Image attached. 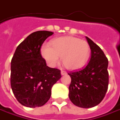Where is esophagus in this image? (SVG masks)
<instances>
[{
	"label": "esophagus",
	"instance_id": "34e87169",
	"mask_svg": "<svg viewBox=\"0 0 120 120\" xmlns=\"http://www.w3.org/2000/svg\"><path fill=\"white\" fill-rule=\"evenodd\" d=\"M61 75H66V72L64 71V70H61Z\"/></svg>",
	"mask_w": 120,
	"mask_h": 120
}]
</instances>
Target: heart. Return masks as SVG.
<instances>
[{
	"label": "heart",
	"instance_id": "1",
	"mask_svg": "<svg viewBox=\"0 0 120 120\" xmlns=\"http://www.w3.org/2000/svg\"><path fill=\"white\" fill-rule=\"evenodd\" d=\"M40 52L50 67L58 65L62 57V62L66 68L76 70L86 63L90 54V47L86 41L65 36L52 40L50 45L44 44Z\"/></svg>",
	"mask_w": 120,
	"mask_h": 120
}]
</instances>
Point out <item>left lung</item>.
Masks as SVG:
<instances>
[{
    "label": "left lung",
    "mask_w": 120,
    "mask_h": 120,
    "mask_svg": "<svg viewBox=\"0 0 120 120\" xmlns=\"http://www.w3.org/2000/svg\"><path fill=\"white\" fill-rule=\"evenodd\" d=\"M86 39L91 48V58L81 69L68 73L71 78L68 97L76 106L90 108L100 103L107 91L108 60L96 44L87 37Z\"/></svg>",
    "instance_id": "obj_1"
}]
</instances>
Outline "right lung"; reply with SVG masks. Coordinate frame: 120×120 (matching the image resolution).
I'll use <instances>...</instances> for the list:
<instances>
[{
	"mask_svg": "<svg viewBox=\"0 0 120 120\" xmlns=\"http://www.w3.org/2000/svg\"><path fill=\"white\" fill-rule=\"evenodd\" d=\"M53 34L48 31L31 34L17 46L11 60V89L25 107L44 105L50 99L52 87L61 78L60 70L48 67L40 53L43 43Z\"/></svg>",
	"mask_w": 120,
	"mask_h": 120,
	"instance_id": "right-lung-1",
	"label": "right lung"
}]
</instances>
